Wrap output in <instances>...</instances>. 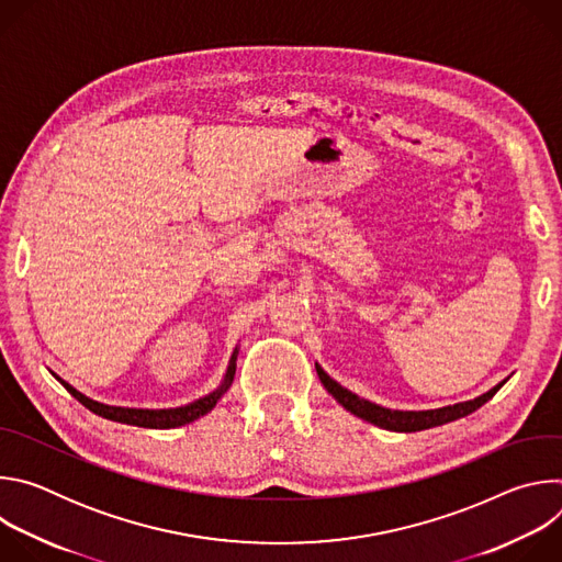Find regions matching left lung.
Masks as SVG:
<instances>
[{
    "label": "left lung",
    "instance_id": "left-lung-1",
    "mask_svg": "<svg viewBox=\"0 0 562 562\" xmlns=\"http://www.w3.org/2000/svg\"><path fill=\"white\" fill-rule=\"evenodd\" d=\"M317 369V375L319 380H323V384L327 386V391L338 400V403L351 412L353 416L371 423V425H378L382 429H389V431H405V434H412V431H423V429H431V427H438V425H447V423H453L458 418H464L469 414H473L475 409L483 407L487 400H492L496 395V391L507 382L503 380L501 384H496L492 391L477 395L473 400H467V403H458V405H451V407H442V409H431V412H391V409H384L380 405H373L369 403V400H362L358 397L356 393H351L349 389H345L342 384H338L334 378H329L325 373V369L315 364Z\"/></svg>",
    "mask_w": 562,
    "mask_h": 562
}]
</instances>
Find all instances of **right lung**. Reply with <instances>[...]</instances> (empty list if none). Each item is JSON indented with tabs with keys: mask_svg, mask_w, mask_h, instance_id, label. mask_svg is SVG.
Listing matches in <instances>:
<instances>
[{
	"mask_svg": "<svg viewBox=\"0 0 562 562\" xmlns=\"http://www.w3.org/2000/svg\"><path fill=\"white\" fill-rule=\"evenodd\" d=\"M235 353H237V351H233V358H231V364H228L224 384H222L217 391H213V393H209V395L195 400V403H191V405H187V407H178V409H159V412H155V409L109 407V405L95 403V400L82 395L77 389H72L68 382L59 380L57 375H55V378H57V380L66 386V391H68L72 397H77L79 403H82L87 409H91L93 414H98V416H102V418H106V420H115V423H122V425H135V427H148V429H171V427H182V425H187V423H193V420H198L200 416L209 414V412L215 407L220 395H222V393L228 389V384L233 382L235 358H237Z\"/></svg>",
	"mask_w": 562,
	"mask_h": 562,
	"instance_id": "1",
	"label": "right lung"
}]
</instances>
